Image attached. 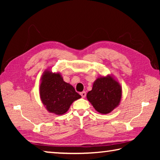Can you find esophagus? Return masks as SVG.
Instances as JSON below:
<instances>
[{
  "instance_id": "34e87169",
  "label": "esophagus",
  "mask_w": 160,
  "mask_h": 160,
  "mask_svg": "<svg viewBox=\"0 0 160 160\" xmlns=\"http://www.w3.org/2000/svg\"><path fill=\"white\" fill-rule=\"evenodd\" d=\"M80 95L82 96V98H85V97H86V92H82L80 93Z\"/></svg>"
}]
</instances>
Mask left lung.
Returning <instances> with one entry per match:
<instances>
[{"label":"left lung","instance_id":"1","mask_svg":"<svg viewBox=\"0 0 160 160\" xmlns=\"http://www.w3.org/2000/svg\"><path fill=\"white\" fill-rule=\"evenodd\" d=\"M122 89L112 75L101 76L93 83L92 89L87 94V99L97 112L102 114L112 112L120 104Z\"/></svg>","mask_w":160,"mask_h":160}]
</instances>
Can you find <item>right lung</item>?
<instances>
[{"label": "right lung", "instance_id": "right-lung-1", "mask_svg": "<svg viewBox=\"0 0 160 160\" xmlns=\"http://www.w3.org/2000/svg\"><path fill=\"white\" fill-rule=\"evenodd\" d=\"M39 94L43 104L48 112L62 115L70 105L81 96L70 84L65 82L59 72L46 70L41 78Z\"/></svg>", "mask_w": 160, "mask_h": 160}]
</instances>
